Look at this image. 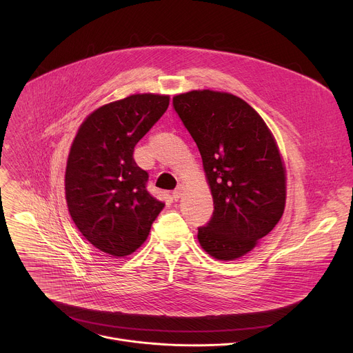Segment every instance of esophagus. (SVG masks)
Returning a JSON list of instances; mask_svg holds the SVG:
<instances>
[{"instance_id": "34e87169", "label": "esophagus", "mask_w": 353, "mask_h": 353, "mask_svg": "<svg viewBox=\"0 0 353 353\" xmlns=\"http://www.w3.org/2000/svg\"><path fill=\"white\" fill-rule=\"evenodd\" d=\"M183 192H184V185H183V184H179V185L174 188V191H173V198H174L176 201L180 199L181 195H183Z\"/></svg>"}]
</instances>
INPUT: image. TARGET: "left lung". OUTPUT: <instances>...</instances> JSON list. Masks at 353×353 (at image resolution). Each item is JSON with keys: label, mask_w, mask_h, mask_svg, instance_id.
<instances>
[{"label": "left lung", "mask_w": 353, "mask_h": 353, "mask_svg": "<svg viewBox=\"0 0 353 353\" xmlns=\"http://www.w3.org/2000/svg\"><path fill=\"white\" fill-rule=\"evenodd\" d=\"M173 108L199 150L213 196L198 241L214 259L241 258L284 213L285 169L276 140L259 113L228 92L179 94Z\"/></svg>", "instance_id": "8db88e82"}]
</instances>
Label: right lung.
<instances>
[{"label":"right lung","mask_w":353,"mask_h":353,"mask_svg":"<svg viewBox=\"0 0 353 353\" xmlns=\"http://www.w3.org/2000/svg\"><path fill=\"white\" fill-rule=\"evenodd\" d=\"M169 95L134 94L94 110L68 157L65 194L79 231L97 250L122 258L147 240L165 203L148 190L136 144L161 119Z\"/></svg>","instance_id":"obj_1"}]
</instances>
